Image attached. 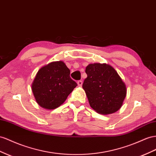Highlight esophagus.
Returning <instances> with one entry per match:
<instances>
[{"instance_id": "34e87169", "label": "esophagus", "mask_w": 156, "mask_h": 156, "mask_svg": "<svg viewBox=\"0 0 156 156\" xmlns=\"http://www.w3.org/2000/svg\"><path fill=\"white\" fill-rule=\"evenodd\" d=\"M83 84V81H81V80H79V81H77V85L79 87H81L82 85Z\"/></svg>"}]
</instances>
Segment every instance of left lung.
<instances>
[{"instance_id": "left-lung-1", "label": "left lung", "mask_w": 156, "mask_h": 156, "mask_svg": "<svg viewBox=\"0 0 156 156\" xmlns=\"http://www.w3.org/2000/svg\"><path fill=\"white\" fill-rule=\"evenodd\" d=\"M85 90L90 107L100 114L119 110L127 94L126 86L117 71L106 64H91L85 69Z\"/></svg>"}]
</instances>
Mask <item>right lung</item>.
Masks as SVG:
<instances>
[{"instance_id": "right-lung-1", "label": "right lung", "mask_w": 156, "mask_h": 156, "mask_svg": "<svg viewBox=\"0 0 156 156\" xmlns=\"http://www.w3.org/2000/svg\"><path fill=\"white\" fill-rule=\"evenodd\" d=\"M69 75L70 70L62 61L50 63L39 69L32 84L33 93L39 106L53 109L65 102L77 86Z\"/></svg>"}]
</instances>
